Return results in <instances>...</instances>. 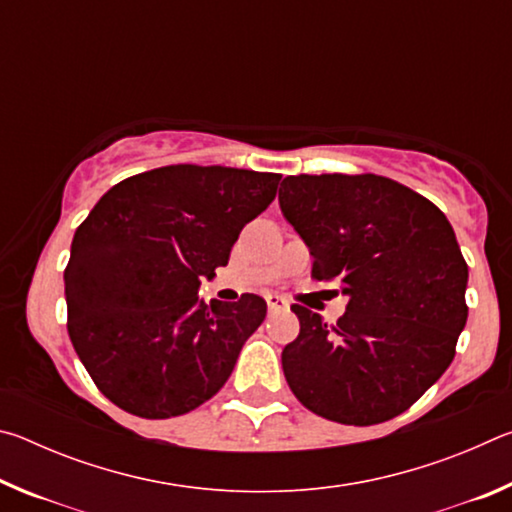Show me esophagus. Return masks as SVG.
Returning <instances> with one entry per match:
<instances>
[{"mask_svg":"<svg viewBox=\"0 0 512 512\" xmlns=\"http://www.w3.org/2000/svg\"><path fill=\"white\" fill-rule=\"evenodd\" d=\"M266 302H268V311H287L289 309V300H284L282 296H268L266 298Z\"/></svg>","mask_w":512,"mask_h":512,"instance_id":"1","label":"esophagus"}]
</instances>
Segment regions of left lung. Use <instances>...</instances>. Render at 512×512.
Returning a JSON list of instances; mask_svg holds the SVG:
<instances>
[{"label":"left lung","mask_w":512,"mask_h":512,"mask_svg":"<svg viewBox=\"0 0 512 512\" xmlns=\"http://www.w3.org/2000/svg\"><path fill=\"white\" fill-rule=\"evenodd\" d=\"M280 207L316 280H339L348 296L336 325L291 307L300 334L282 368L293 395L357 427L404 413L449 368L467 320V264L447 216L375 173L287 176Z\"/></svg>","instance_id":"1"}]
</instances>
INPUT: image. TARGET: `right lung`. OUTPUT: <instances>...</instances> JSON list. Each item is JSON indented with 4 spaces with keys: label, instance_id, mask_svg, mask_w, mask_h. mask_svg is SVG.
Segmentation results:
<instances>
[{
    "label": "right lung",
    "instance_id": "1",
    "mask_svg": "<svg viewBox=\"0 0 512 512\" xmlns=\"http://www.w3.org/2000/svg\"><path fill=\"white\" fill-rule=\"evenodd\" d=\"M280 173L171 164L108 189L72 241L67 332L99 391L149 420L176 418L228 381L266 302L198 298Z\"/></svg>",
    "mask_w": 512,
    "mask_h": 512
}]
</instances>
